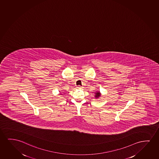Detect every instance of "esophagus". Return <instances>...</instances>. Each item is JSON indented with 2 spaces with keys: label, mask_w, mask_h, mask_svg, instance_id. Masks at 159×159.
<instances>
[{
  "label": "esophagus",
  "mask_w": 159,
  "mask_h": 159,
  "mask_svg": "<svg viewBox=\"0 0 159 159\" xmlns=\"http://www.w3.org/2000/svg\"><path fill=\"white\" fill-rule=\"evenodd\" d=\"M82 86H78V87H77V88H78V89H82Z\"/></svg>",
  "instance_id": "esophagus-1"
}]
</instances>
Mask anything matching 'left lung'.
Listing matches in <instances>:
<instances>
[{"label": "left lung", "mask_w": 159, "mask_h": 159, "mask_svg": "<svg viewBox=\"0 0 159 159\" xmlns=\"http://www.w3.org/2000/svg\"><path fill=\"white\" fill-rule=\"evenodd\" d=\"M100 96V94L99 92H97V93H96V98H98V97H99V96Z\"/></svg>", "instance_id": "left-lung-1"}]
</instances>
